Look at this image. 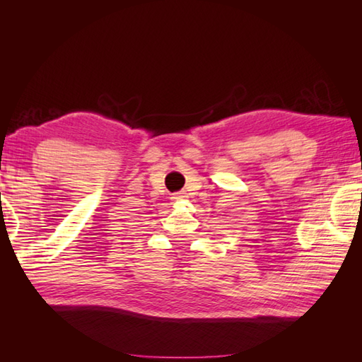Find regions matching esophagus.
<instances>
[{
    "mask_svg": "<svg viewBox=\"0 0 362 362\" xmlns=\"http://www.w3.org/2000/svg\"><path fill=\"white\" fill-rule=\"evenodd\" d=\"M185 194H187L185 191H180V193H177V194H175L173 199H183V197H187Z\"/></svg>",
    "mask_w": 362,
    "mask_h": 362,
    "instance_id": "obj_1",
    "label": "esophagus"
}]
</instances>
